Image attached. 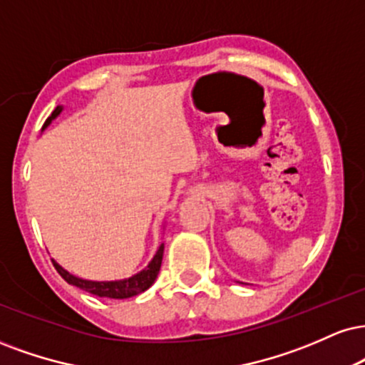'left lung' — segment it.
Segmentation results:
<instances>
[{
	"instance_id": "obj_1",
	"label": "left lung",
	"mask_w": 365,
	"mask_h": 365,
	"mask_svg": "<svg viewBox=\"0 0 365 365\" xmlns=\"http://www.w3.org/2000/svg\"><path fill=\"white\" fill-rule=\"evenodd\" d=\"M240 284H243V282H240Z\"/></svg>"
}]
</instances>
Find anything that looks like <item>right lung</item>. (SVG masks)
<instances>
[{"label":"right lung","mask_w":365,"mask_h":365,"mask_svg":"<svg viewBox=\"0 0 365 365\" xmlns=\"http://www.w3.org/2000/svg\"><path fill=\"white\" fill-rule=\"evenodd\" d=\"M63 105H57L56 110L51 113V117L47 118L46 124L42 125V130H46L47 127L52 124V120L61 115L63 112ZM163 252H165V243H161L158 247L155 257L151 258V262L148 263V267H144L143 270L134 274L133 277L127 279H120V280H88V279H81L76 277V275L69 274L68 270L63 269L56 260H52L54 263L56 270L59 272V275L63 277L66 282L76 285V287L83 289V291L93 294V296L98 297H108V299H127V297L138 296V294L148 291L160 274L161 269V262H163Z\"/></svg>","instance_id":"add662e5"}]
</instances>
